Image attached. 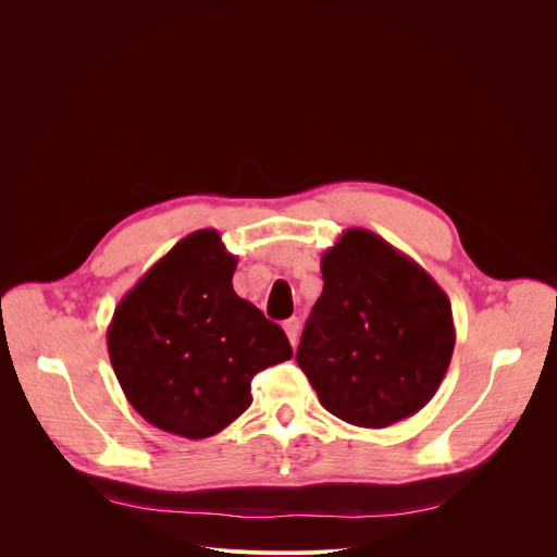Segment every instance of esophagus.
<instances>
[{
	"label": "esophagus",
	"mask_w": 557,
	"mask_h": 557,
	"mask_svg": "<svg viewBox=\"0 0 557 557\" xmlns=\"http://www.w3.org/2000/svg\"><path fill=\"white\" fill-rule=\"evenodd\" d=\"M284 332H286V336H288V343L290 345H296V341H298V330H300V320L298 318H288V320H284Z\"/></svg>",
	"instance_id": "esophagus-1"
}]
</instances>
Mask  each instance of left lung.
Wrapping results in <instances>:
<instances>
[{
  "mask_svg": "<svg viewBox=\"0 0 557 557\" xmlns=\"http://www.w3.org/2000/svg\"><path fill=\"white\" fill-rule=\"evenodd\" d=\"M320 271L323 294L296 352L320 404L366 429L411 418L435 395L454 355L447 294L363 227L345 230Z\"/></svg>",
  "mask_w": 557,
  "mask_h": 557,
  "instance_id": "1",
  "label": "left lung"
}]
</instances>
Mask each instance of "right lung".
Returning <instances> with one entry per match:
<instances>
[{"instance_id": "right-lung-1", "label": "right lung", "mask_w": 557, "mask_h": 557, "mask_svg": "<svg viewBox=\"0 0 557 557\" xmlns=\"http://www.w3.org/2000/svg\"><path fill=\"white\" fill-rule=\"evenodd\" d=\"M234 269L219 232L196 230L141 275L108 327L131 406L189 441L237 420L252 404V376L294 357L282 327L234 294Z\"/></svg>"}]
</instances>
